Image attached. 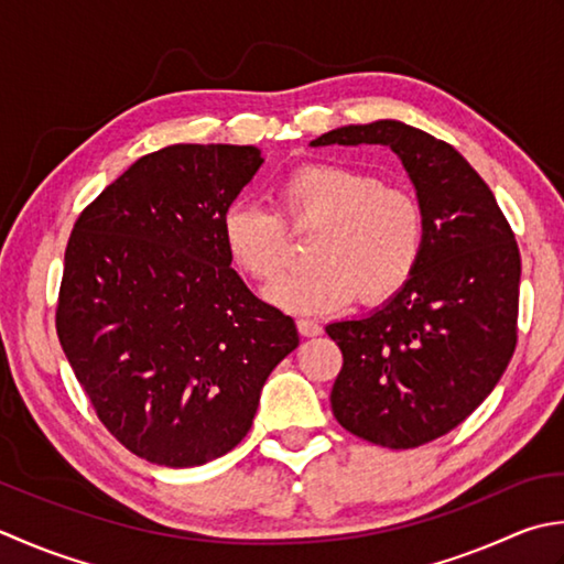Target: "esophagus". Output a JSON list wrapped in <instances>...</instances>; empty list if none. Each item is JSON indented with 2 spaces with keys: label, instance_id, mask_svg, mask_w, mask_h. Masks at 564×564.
<instances>
[{
  "label": "esophagus",
  "instance_id": "obj_1",
  "mask_svg": "<svg viewBox=\"0 0 564 564\" xmlns=\"http://www.w3.org/2000/svg\"><path fill=\"white\" fill-rule=\"evenodd\" d=\"M296 328L306 338H314V336H321V333H324V326H321L318 321H314V318H299Z\"/></svg>",
  "mask_w": 564,
  "mask_h": 564
}]
</instances>
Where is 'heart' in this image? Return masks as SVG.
Segmentation results:
<instances>
[{
  "mask_svg": "<svg viewBox=\"0 0 564 564\" xmlns=\"http://www.w3.org/2000/svg\"><path fill=\"white\" fill-rule=\"evenodd\" d=\"M280 209L292 226H316L308 246L312 268L274 280L265 299L292 314H324L360 294L379 302L397 294L416 272L426 246L419 199L384 187L370 172L343 163H304L278 187ZM228 258L248 278L265 282L284 268L286 231L268 206L236 199L221 216Z\"/></svg>",
  "mask_w": 564,
  "mask_h": 564,
  "instance_id": "1",
  "label": "heart"
}]
</instances>
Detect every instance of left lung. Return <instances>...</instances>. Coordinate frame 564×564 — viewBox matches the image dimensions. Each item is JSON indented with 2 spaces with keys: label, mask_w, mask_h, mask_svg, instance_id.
Here are the masks:
<instances>
[{
  "label": "left lung",
  "mask_w": 564,
  "mask_h": 564,
  "mask_svg": "<svg viewBox=\"0 0 564 564\" xmlns=\"http://www.w3.org/2000/svg\"><path fill=\"white\" fill-rule=\"evenodd\" d=\"M384 145L416 189L426 246L375 312L333 321L343 352L330 409L352 435L409 451L459 426L516 348L521 256L487 182L453 145L394 119L340 126L312 145Z\"/></svg>",
  "instance_id": "8db88e82"
}]
</instances>
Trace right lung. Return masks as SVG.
Returning a JSON list of instances; mask_svg holds the SVG:
<instances>
[{"mask_svg": "<svg viewBox=\"0 0 564 564\" xmlns=\"http://www.w3.org/2000/svg\"><path fill=\"white\" fill-rule=\"evenodd\" d=\"M265 163L256 145L143 155L79 214L57 338L97 416L148 463L197 467L246 438L294 318L231 268L221 216Z\"/></svg>", "mask_w": 564, "mask_h": 564, "instance_id": "right-lung-1", "label": "right lung"}]
</instances>
